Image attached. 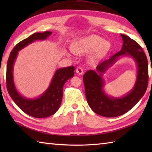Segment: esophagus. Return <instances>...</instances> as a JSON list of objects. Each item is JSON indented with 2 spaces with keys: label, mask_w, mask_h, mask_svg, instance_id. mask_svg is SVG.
I'll list each match as a JSON object with an SVG mask.
<instances>
[{
  "label": "esophagus",
  "mask_w": 152,
  "mask_h": 152,
  "mask_svg": "<svg viewBox=\"0 0 152 152\" xmlns=\"http://www.w3.org/2000/svg\"><path fill=\"white\" fill-rule=\"evenodd\" d=\"M76 72L78 74H79V75H82V74L84 73V70H83V69H82V68H81V67H78V68H76Z\"/></svg>",
  "instance_id": "1"
}]
</instances>
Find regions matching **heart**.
I'll list each match as a JSON object with an SVG mask.
<instances>
[{"mask_svg":"<svg viewBox=\"0 0 152 152\" xmlns=\"http://www.w3.org/2000/svg\"><path fill=\"white\" fill-rule=\"evenodd\" d=\"M111 44L100 36L91 34L85 37L78 38L72 43V48L74 53L78 55H83L91 52V58L92 61L102 60L109 52Z\"/></svg>","mask_w":152,"mask_h":152,"instance_id":"obj_1","label":"heart"}]
</instances>
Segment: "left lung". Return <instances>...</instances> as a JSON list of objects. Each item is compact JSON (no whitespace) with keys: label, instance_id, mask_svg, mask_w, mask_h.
Returning <instances> with one entry per match:
<instances>
[{"label":"left lung","instance_id":"left-lung-1","mask_svg":"<svg viewBox=\"0 0 152 152\" xmlns=\"http://www.w3.org/2000/svg\"><path fill=\"white\" fill-rule=\"evenodd\" d=\"M121 36L123 42L121 51L99 64L96 71L88 70L83 76L88 105L95 113L105 117H118L128 112L143 97L148 88V63L143 49L128 36L123 34ZM120 56L132 57L137 65L138 73L135 85L131 91L123 97L116 98L109 96L104 92L102 76Z\"/></svg>","mask_w":152,"mask_h":152}]
</instances>
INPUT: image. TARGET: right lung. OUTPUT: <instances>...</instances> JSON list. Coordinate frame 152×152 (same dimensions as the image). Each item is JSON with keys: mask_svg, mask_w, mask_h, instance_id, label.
<instances>
[{"mask_svg": "<svg viewBox=\"0 0 152 152\" xmlns=\"http://www.w3.org/2000/svg\"><path fill=\"white\" fill-rule=\"evenodd\" d=\"M52 32L35 33L15 46L10 53L7 66V88L10 96L23 111L36 118H45L54 114L60 108L63 96V87L68 79L72 78L74 66L58 69L47 90L37 98L27 99L17 91L13 80V66L18 52L35 41L45 40Z\"/></svg>", "mask_w": 152, "mask_h": 152, "instance_id": "add662e5", "label": "right lung"}]
</instances>
